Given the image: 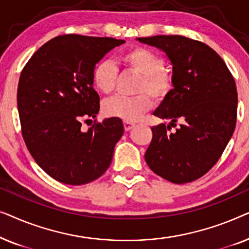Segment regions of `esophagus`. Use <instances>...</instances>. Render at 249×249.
Wrapping results in <instances>:
<instances>
[{
  "mask_svg": "<svg viewBox=\"0 0 249 249\" xmlns=\"http://www.w3.org/2000/svg\"><path fill=\"white\" fill-rule=\"evenodd\" d=\"M124 130L125 131H129L130 129H132L135 127V124H132V122H128V121H124Z\"/></svg>",
  "mask_w": 249,
  "mask_h": 249,
  "instance_id": "esophagus-1",
  "label": "esophagus"
}]
</instances>
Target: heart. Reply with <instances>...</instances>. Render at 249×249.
<instances>
[{
	"label": "heart",
	"instance_id": "b5f03b06",
	"mask_svg": "<svg viewBox=\"0 0 249 249\" xmlns=\"http://www.w3.org/2000/svg\"><path fill=\"white\" fill-rule=\"evenodd\" d=\"M121 62L129 71L139 74L137 93L134 97L115 96L105 101L103 112L107 117L135 122L152 107V98L161 101L173 88V74L164 67V59L146 47H132L121 56ZM118 80V68L110 60L103 59L95 64L91 71L94 87L102 94L114 90Z\"/></svg>",
	"mask_w": 249,
	"mask_h": 249
}]
</instances>
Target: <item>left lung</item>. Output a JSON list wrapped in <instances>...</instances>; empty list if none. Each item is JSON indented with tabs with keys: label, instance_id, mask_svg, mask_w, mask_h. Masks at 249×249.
Masks as SVG:
<instances>
[{
	"label": "left lung",
	"instance_id": "left-lung-1",
	"mask_svg": "<svg viewBox=\"0 0 249 249\" xmlns=\"http://www.w3.org/2000/svg\"><path fill=\"white\" fill-rule=\"evenodd\" d=\"M172 64L173 89L153 114L170 120L152 127L145 161L156 175L173 183L192 182L219 161L237 121L238 94L232 74L213 49L180 35L139 37ZM183 122L175 133V122Z\"/></svg>",
	"mask_w": 249,
	"mask_h": 249
}]
</instances>
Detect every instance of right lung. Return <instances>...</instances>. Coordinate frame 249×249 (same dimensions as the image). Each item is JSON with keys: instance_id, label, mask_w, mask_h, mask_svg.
<instances>
[{"instance_id": "right-lung-1", "label": "right lung", "mask_w": 249, "mask_h": 249, "mask_svg": "<svg viewBox=\"0 0 249 249\" xmlns=\"http://www.w3.org/2000/svg\"><path fill=\"white\" fill-rule=\"evenodd\" d=\"M124 43L111 37L57 36L40 46L21 71L17 103L23 141L37 164L57 181L85 185L111 164L124 135L121 119L94 121L87 131L81 121L100 111L94 66Z\"/></svg>"}]
</instances>
